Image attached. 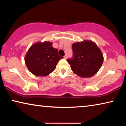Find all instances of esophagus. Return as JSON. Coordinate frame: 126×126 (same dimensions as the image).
<instances>
[{
    "instance_id": "esophagus-1",
    "label": "esophagus",
    "mask_w": 126,
    "mask_h": 126,
    "mask_svg": "<svg viewBox=\"0 0 126 126\" xmlns=\"http://www.w3.org/2000/svg\"><path fill=\"white\" fill-rule=\"evenodd\" d=\"M64 57L65 59H67V58H68V57H67L66 55H65V56L64 57Z\"/></svg>"
}]
</instances>
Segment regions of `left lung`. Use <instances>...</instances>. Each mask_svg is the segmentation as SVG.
<instances>
[{"label": "left lung", "instance_id": "left-lung-1", "mask_svg": "<svg viewBox=\"0 0 126 126\" xmlns=\"http://www.w3.org/2000/svg\"><path fill=\"white\" fill-rule=\"evenodd\" d=\"M72 49L73 58L67 61L74 73L81 77L89 78L99 71L104 57L95 43L90 40L73 43Z\"/></svg>", "mask_w": 126, "mask_h": 126}]
</instances>
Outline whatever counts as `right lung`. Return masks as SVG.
<instances>
[{
	"label": "right lung",
	"instance_id": "obj_1",
	"mask_svg": "<svg viewBox=\"0 0 126 126\" xmlns=\"http://www.w3.org/2000/svg\"><path fill=\"white\" fill-rule=\"evenodd\" d=\"M49 41L35 42L29 48L25 57L26 65L36 76H46L54 70L63 57L58 54V49Z\"/></svg>",
	"mask_w": 126,
	"mask_h": 126
}]
</instances>
